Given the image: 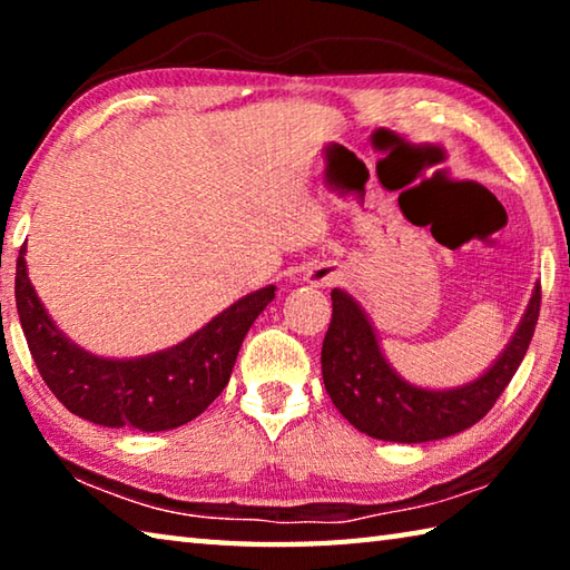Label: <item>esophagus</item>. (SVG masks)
Returning <instances> with one entry per match:
<instances>
[{
  "label": "esophagus",
  "instance_id": "obj_1",
  "mask_svg": "<svg viewBox=\"0 0 570 570\" xmlns=\"http://www.w3.org/2000/svg\"><path fill=\"white\" fill-rule=\"evenodd\" d=\"M340 278V272L334 266H314L312 272L306 274V282L312 286H330Z\"/></svg>",
  "mask_w": 570,
  "mask_h": 570
}]
</instances>
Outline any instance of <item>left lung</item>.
Listing matches in <instances>:
<instances>
[{
	"instance_id": "8db88e82",
	"label": "left lung",
	"mask_w": 570,
	"mask_h": 570,
	"mask_svg": "<svg viewBox=\"0 0 570 570\" xmlns=\"http://www.w3.org/2000/svg\"><path fill=\"white\" fill-rule=\"evenodd\" d=\"M332 324L322 344V377L334 407L356 430L387 442H430L472 428L513 380L533 340L540 286L535 284L513 340L478 380L452 390H424L402 380L384 360L364 308L334 288Z\"/></svg>"
}]
</instances>
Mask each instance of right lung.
Instances as JSON below:
<instances>
[{"label": "right lung", "instance_id": "add662e5", "mask_svg": "<svg viewBox=\"0 0 570 570\" xmlns=\"http://www.w3.org/2000/svg\"><path fill=\"white\" fill-rule=\"evenodd\" d=\"M24 248L17 258L14 296L32 360L67 410L102 428L160 432L198 417L224 392L246 332L276 292L264 286L246 294L170 350L108 360L57 330L27 276Z\"/></svg>", "mask_w": 570, "mask_h": 570}]
</instances>
